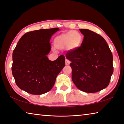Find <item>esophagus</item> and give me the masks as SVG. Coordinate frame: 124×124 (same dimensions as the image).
Instances as JSON below:
<instances>
[{"label":"esophagus","instance_id":"esophagus-1","mask_svg":"<svg viewBox=\"0 0 124 124\" xmlns=\"http://www.w3.org/2000/svg\"><path fill=\"white\" fill-rule=\"evenodd\" d=\"M70 63V61L69 60H67V59H66V65H69Z\"/></svg>","mask_w":124,"mask_h":124}]
</instances>
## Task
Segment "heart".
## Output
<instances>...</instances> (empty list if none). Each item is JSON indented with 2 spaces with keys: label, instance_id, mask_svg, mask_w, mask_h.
<instances>
[{
  "label": "heart",
  "instance_id": "1",
  "mask_svg": "<svg viewBox=\"0 0 124 124\" xmlns=\"http://www.w3.org/2000/svg\"><path fill=\"white\" fill-rule=\"evenodd\" d=\"M83 36L75 31H70L57 36L54 40V45L57 48L62 49L70 46L76 48L81 45Z\"/></svg>",
  "mask_w": 124,
  "mask_h": 124
}]
</instances>
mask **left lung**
<instances>
[{"label": "left lung", "mask_w": 124, "mask_h": 124, "mask_svg": "<svg viewBox=\"0 0 124 124\" xmlns=\"http://www.w3.org/2000/svg\"><path fill=\"white\" fill-rule=\"evenodd\" d=\"M79 30L84 35L81 46L66 54L71 63L72 79L79 90L94 93L109 85L113 73V54L104 39L88 29Z\"/></svg>", "instance_id": "1"}]
</instances>
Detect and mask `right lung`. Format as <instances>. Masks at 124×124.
<instances>
[{"label": "right lung", "mask_w": 124, "mask_h": 124, "mask_svg": "<svg viewBox=\"0 0 124 124\" xmlns=\"http://www.w3.org/2000/svg\"><path fill=\"white\" fill-rule=\"evenodd\" d=\"M58 28L40 29L26 32L13 53L11 70L17 87L27 93L40 95L54 87L57 76L65 66V57L49 60L52 35Z\"/></svg>", "instance_id": "right-lung-1"}]
</instances>
